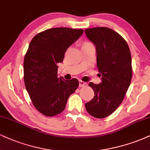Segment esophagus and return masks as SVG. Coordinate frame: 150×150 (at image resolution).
Returning a JSON list of instances; mask_svg holds the SVG:
<instances>
[{
    "label": "esophagus",
    "mask_w": 150,
    "mask_h": 150,
    "mask_svg": "<svg viewBox=\"0 0 150 150\" xmlns=\"http://www.w3.org/2000/svg\"><path fill=\"white\" fill-rule=\"evenodd\" d=\"M88 86V83L86 82H83L82 81H79V87H85Z\"/></svg>",
    "instance_id": "esophagus-1"
}]
</instances>
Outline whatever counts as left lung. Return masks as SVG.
<instances>
[{
  "mask_svg": "<svg viewBox=\"0 0 150 150\" xmlns=\"http://www.w3.org/2000/svg\"><path fill=\"white\" fill-rule=\"evenodd\" d=\"M87 38L95 46L97 65L101 82L89 86L95 97L86 103L90 115L103 118L112 114L123 101L132 76V57L127 43L112 29L97 27L85 30Z\"/></svg>",
  "mask_w": 150,
  "mask_h": 150,
  "instance_id": "obj_1",
  "label": "left lung"
}]
</instances>
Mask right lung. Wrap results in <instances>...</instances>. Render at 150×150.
I'll return each instance as SVG.
<instances>
[{
  "label": "right lung",
  "mask_w": 150,
  "mask_h": 150,
  "mask_svg": "<svg viewBox=\"0 0 150 150\" xmlns=\"http://www.w3.org/2000/svg\"><path fill=\"white\" fill-rule=\"evenodd\" d=\"M83 33L82 29L54 28L33 38L24 58V83L37 110L46 116L60 114L68 98L79 86V81L58 77V63L67 49Z\"/></svg>",
  "instance_id": "right-lung-1"
}]
</instances>
